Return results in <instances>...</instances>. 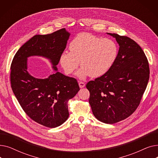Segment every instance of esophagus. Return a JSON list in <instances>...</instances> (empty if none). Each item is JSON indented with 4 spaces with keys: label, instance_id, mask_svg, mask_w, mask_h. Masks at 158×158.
Returning <instances> with one entry per match:
<instances>
[{
    "label": "esophagus",
    "instance_id": "obj_1",
    "mask_svg": "<svg viewBox=\"0 0 158 158\" xmlns=\"http://www.w3.org/2000/svg\"><path fill=\"white\" fill-rule=\"evenodd\" d=\"M79 87H80L81 88H84V87L85 86V82H82V81H79Z\"/></svg>",
    "mask_w": 158,
    "mask_h": 158
}]
</instances>
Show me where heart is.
Returning a JSON list of instances; mask_svg holds the SVG:
<instances>
[{"instance_id":"heart-1","label":"heart","mask_w":158,"mask_h":158,"mask_svg":"<svg viewBox=\"0 0 158 158\" xmlns=\"http://www.w3.org/2000/svg\"><path fill=\"white\" fill-rule=\"evenodd\" d=\"M70 52L64 51L60 63L64 73L70 75L79 65L77 75L80 79L98 77L108 72L114 63L118 53L115 41L102 38L89 32H81L71 41Z\"/></svg>"}]
</instances>
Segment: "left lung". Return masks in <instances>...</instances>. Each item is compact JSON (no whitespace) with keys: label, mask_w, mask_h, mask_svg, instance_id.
<instances>
[{"label":"left lung","mask_w":158,"mask_h":158,"mask_svg":"<svg viewBox=\"0 0 158 158\" xmlns=\"http://www.w3.org/2000/svg\"><path fill=\"white\" fill-rule=\"evenodd\" d=\"M119 45L111 69L86 84L95 118L106 123L127 118L140 104L149 79L147 58L140 46L126 36L109 33Z\"/></svg>","instance_id":"left-lung-1"}]
</instances>
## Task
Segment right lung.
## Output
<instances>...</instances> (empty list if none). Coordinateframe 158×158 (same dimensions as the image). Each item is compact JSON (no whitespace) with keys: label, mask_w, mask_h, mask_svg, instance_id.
<instances>
[{"label":"right lung","mask_w":158,"mask_h":158,"mask_svg":"<svg viewBox=\"0 0 158 158\" xmlns=\"http://www.w3.org/2000/svg\"><path fill=\"white\" fill-rule=\"evenodd\" d=\"M69 36L64 28L35 35L19 48L11 64V86L22 108L32 120L50 128L61 126L69 118L68 102L79 92L78 82L58 72L45 79L33 77L27 70V58L46 57L56 70Z\"/></svg>","instance_id":"add662e5"}]
</instances>
